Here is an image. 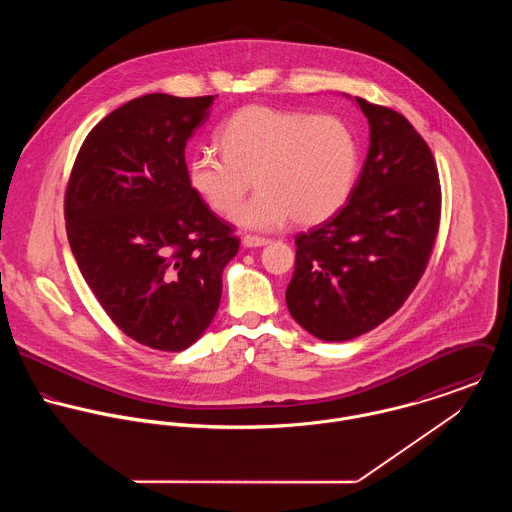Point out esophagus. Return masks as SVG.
<instances>
[{
    "label": "esophagus",
    "instance_id": "34e87169",
    "mask_svg": "<svg viewBox=\"0 0 512 512\" xmlns=\"http://www.w3.org/2000/svg\"><path fill=\"white\" fill-rule=\"evenodd\" d=\"M270 242V238L266 236H258V234H244L242 236V244L246 248H258V246H266Z\"/></svg>",
    "mask_w": 512,
    "mask_h": 512
}]
</instances>
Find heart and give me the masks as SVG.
<instances>
[{
  "mask_svg": "<svg viewBox=\"0 0 512 512\" xmlns=\"http://www.w3.org/2000/svg\"><path fill=\"white\" fill-rule=\"evenodd\" d=\"M217 142L222 155L193 153L187 179L213 213L230 215L254 178L257 195L232 217L242 228L319 224L343 209L357 183L359 136L337 114L248 104L220 126Z\"/></svg>",
  "mask_w": 512,
  "mask_h": 512,
  "instance_id": "b5f03b06",
  "label": "heart"
}]
</instances>
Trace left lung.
Wrapping results in <instances>:
<instances>
[{"mask_svg":"<svg viewBox=\"0 0 512 512\" xmlns=\"http://www.w3.org/2000/svg\"><path fill=\"white\" fill-rule=\"evenodd\" d=\"M370 126L349 203L295 236L286 290L293 319L329 343L365 335L394 315L430 262L441 217L434 153L396 110L357 96Z\"/></svg>","mask_w":512,"mask_h":512,"instance_id":"8db88e82","label":"left lung"}]
</instances>
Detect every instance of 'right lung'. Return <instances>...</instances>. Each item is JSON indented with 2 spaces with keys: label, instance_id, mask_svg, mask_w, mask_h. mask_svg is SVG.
<instances>
[{
  "label": "right lung",
  "instance_id": "1",
  "mask_svg": "<svg viewBox=\"0 0 512 512\" xmlns=\"http://www.w3.org/2000/svg\"><path fill=\"white\" fill-rule=\"evenodd\" d=\"M215 98L155 92L120 106L82 142L65 193L82 278L116 327L155 351L205 333L240 246L187 179V140Z\"/></svg>",
  "mask_w": 512,
  "mask_h": 512
}]
</instances>
